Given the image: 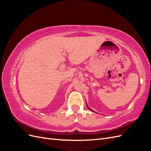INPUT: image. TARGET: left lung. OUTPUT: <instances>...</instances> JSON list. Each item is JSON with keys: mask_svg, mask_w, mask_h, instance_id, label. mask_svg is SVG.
<instances>
[{"mask_svg": "<svg viewBox=\"0 0 151 151\" xmlns=\"http://www.w3.org/2000/svg\"><path fill=\"white\" fill-rule=\"evenodd\" d=\"M87 107H88V108H89V109H90V110H91V111H93V110H92V109H91V108H89V107H88V105H87Z\"/></svg>", "mask_w": 151, "mask_h": 151, "instance_id": "1", "label": "left lung"}]
</instances>
